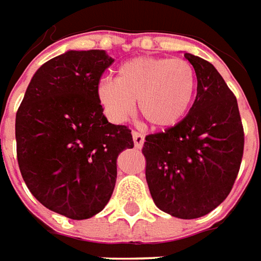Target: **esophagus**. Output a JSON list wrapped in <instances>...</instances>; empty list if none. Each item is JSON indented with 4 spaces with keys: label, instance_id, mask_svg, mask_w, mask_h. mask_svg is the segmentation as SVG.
I'll use <instances>...</instances> for the list:
<instances>
[{
    "label": "esophagus",
    "instance_id": "esophagus-1",
    "mask_svg": "<svg viewBox=\"0 0 261 261\" xmlns=\"http://www.w3.org/2000/svg\"><path fill=\"white\" fill-rule=\"evenodd\" d=\"M132 136H134L135 146H136L138 149H140V147L143 146V143H145V135L140 134L138 130H134V132H132Z\"/></svg>",
    "mask_w": 261,
    "mask_h": 261
}]
</instances>
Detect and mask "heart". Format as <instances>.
Segmentation results:
<instances>
[{
	"label": "heart",
	"mask_w": 261,
	"mask_h": 261,
	"mask_svg": "<svg viewBox=\"0 0 261 261\" xmlns=\"http://www.w3.org/2000/svg\"><path fill=\"white\" fill-rule=\"evenodd\" d=\"M197 88L193 66L184 59L136 57L119 66L116 79L105 77L97 98L107 115L122 122L140 114L154 127H171L187 115Z\"/></svg>",
	"instance_id": "b5f03b06"
}]
</instances>
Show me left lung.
Instances as JSON below:
<instances>
[{
  "label": "left lung",
  "instance_id": "1",
  "mask_svg": "<svg viewBox=\"0 0 261 261\" xmlns=\"http://www.w3.org/2000/svg\"><path fill=\"white\" fill-rule=\"evenodd\" d=\"M197 75V97L177 125L146 136V181L157 208L181 219L210 214L239 173L245 134L238 101L210 62L184 53Z\"/></svg>",
  "mask_w": 261,
  "mask_h": 261
}]
</instances>
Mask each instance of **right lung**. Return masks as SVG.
Instances as JSON below:
<instances>
[{
	"label": "right lung",
	"mask_w": 261,
	"mask_h": 261,
	"mask_svg": "<svg viewBox=\"0 0 261 261\" xmlns=\"http://www.w3.org/2000/svg\"><path fill=\"white\" fill-rule=\"evenodd\" d=\"M114 63L104 50H68L32 77L15 119L16 156L35 198L70 219H88L114 193L116 159L134 147L130 129L105 118L97 98Z\"/></svg>",
	"instance_id": "1"
}]
</instances>
